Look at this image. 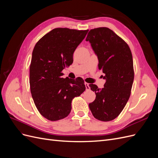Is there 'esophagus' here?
<instances>
[{
    "mask_svg": "<svg viewBox=\"0 0 158 158\" xmlns=\"http://www.w3.org/2000/svg\"><path fill=\"white\" fill-rule=\"evenodd\" d=\"M85 89H86V90H89L90 88L89 86V84L87 82H85Z\"/></svg>",
    "mask_w": 158,
    "mask_h": 158,
    "instance_id": "34e87169",
    "label": "esophagus"
}]
</instances>
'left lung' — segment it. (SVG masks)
I'll return each mask as SVG.
<instances>
[{
	"mask_svg": "<svg viewBox=\"0 0 158 158\" xmlns=\"http://www.w3.org/2000/svg\"><path fill=\"white\" fill-rule=\"evenodd\" d=\"M85 40L97 55L98 69L106 79L102 89L89 85L96 95L89 107L98 120L112 121L122 112L131 94L135 77L132 52L127 43L106 27L90 30Z\"/></svg>",
	"mask_w": 158,
	"mask_h": 158,
	"instance_id": "left-lung-1",
	"label": "left lung"
}]
</instances>
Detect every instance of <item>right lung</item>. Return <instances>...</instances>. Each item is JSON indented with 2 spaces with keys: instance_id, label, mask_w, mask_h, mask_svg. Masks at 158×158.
<instances>
[{
  "instance_id": "obj_1",
  "label": "right lung",
  "mask_w": 158,
  "mask_h": 158,
  "mask_svg": "<svg viewBox=\"0 0 158 158\" xmlns=\"http://www.w3.org/2000/svg\"><path fill=\"white\" fill-rule=\"evenodd\" d=\"M88 30L66 27L52 30L38 41L30 65L31 96L41 115L51 121L67 117L72 100L85 90L84 80L62 78L63 70L73 63V53Z\"/></svg>"
}]
</instances>
